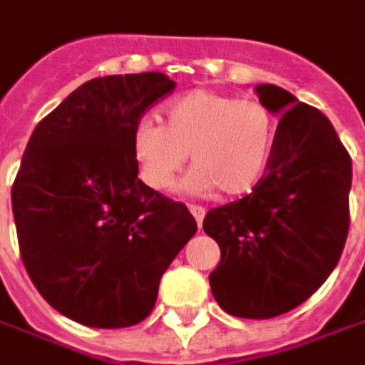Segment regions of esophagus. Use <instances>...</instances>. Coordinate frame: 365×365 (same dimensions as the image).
<instances>
[{"instance_id":"esophagus-1","label":"esophagus","mask_w":365,"mask_h":365,"mask_svg":"<svg viewBox=\"0 0 365 365\" xmlns=\"http://www.w3.org/2000/svg\"><path fill=\"white\" fill-rule=\"evenodd\" d=\"M190 212L194 215V219H196L198 227H202L204 215H206V210H204L202 206H198V204H190Z\"/></svg>"}]
</instances>
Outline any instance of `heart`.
<instances>
[{
	"mask_svg": "<svg viewBox=\"0 0 365 365\" xmlns=\"http://www.w3.org/2000/svg\"><path fill=\"white\" fill-rule=\"evenodd\" d=\"M274 144V119L256 98L196 88L165 105V125L142 119L134 130L140 175L153 190L169 187L190 155L194 171L185 187L219 190L237 198L252 192L267 171Z\"/></svg>",
	"mask_w": 365,
	"mask_h": 365,
	"instance_id": "heart-1",
	"label": "heart"
}]
</instances>
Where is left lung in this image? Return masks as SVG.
Segmentation results:
<instances>
[{
	"label": "left lung",
	"mask_w": 365,
	"mask_h": 365,
	"mask_svg": "<svg viewBox=\"0 0 365 365\" xmlns=\"http://www.w3.org/2000/svg\"><path fill=\"white\" fill-rule=\"evenodd\" d=\"M256 93L281 115L267 173L242 200L208 210L202 227L221 247L208 277L217 304L267 320L304 304L336 267L349 233L351 157L316 107L274 84Z\"/></svg>",
	"instance_id": "obj_1"
}]
</instances>
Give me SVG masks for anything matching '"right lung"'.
I'll list each match as a JSON object with an SVG mask.
<instances>
[{"mask_svg":"<svg viewBox=\"0 0 365 365\" xmlns=\"http://www.w3.org/2000/svg\"><path fill=\"white\" fill-rule=\"evenodd\" d=\"M173 88L161 72L88 80L38 121L22 155L11 185L22 262L47 304L80 324L142 322L198 229L185 204L140 182L132 146Z\"/></svg>","mask_w":365,"mask_h":365,"instance_id":"add662e5","label":"right lung"}]
</instances>
